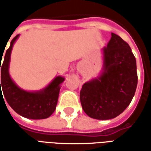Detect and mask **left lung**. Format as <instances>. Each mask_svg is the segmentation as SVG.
Returning <instances> with one entry per match:
<instances>
[{
    "mask_svg": "<svg viewBox=\"0 0 151 151\" xmlns=\"http://www.w3.org/2000/svg\"><path fill=\"white\" fill-rule=\"evenodd\" d=\"M102 53L101 72L82 85L80 100L88 116L110 120L122 113L133 99L137 85V64L129 45L114 33Z\"/></svg>",
    "mask_w": 151,
    "mask_h": 151,
    "instance_id": "left-lung-1",
    "label": "left lung"
}]
</instances>
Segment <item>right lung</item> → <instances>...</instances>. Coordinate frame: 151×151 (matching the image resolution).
I'll use <instances>...</instances> for the list:
<instances>
[{"instance_id": "obj_1", "label": "right lung", "mask_w": 151, "mask_h": 151, "mask_svg": "<svg viewBox=\"0 0 151 151\" xmlns=\"http://www.w3.org/2000/svg\"><path fill=\"white\" fill-rule=\"evenodd\" d=\"M19 35H16L10 42V46L6 50L1 67L3 54L0 56L1 92L2 87L3 95L9 105L22 116L32 120L46 119L56 110L60 84L65 81V78L57 76L44 88L36 91H27L19 87L11 78L9 71L12 49Z\"/></svg>"}]
</instances>
